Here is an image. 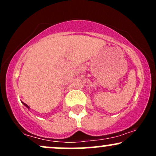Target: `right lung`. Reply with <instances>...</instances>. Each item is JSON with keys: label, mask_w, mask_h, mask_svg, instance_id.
<instances>
[{"label": "right lung", "mask_w": 156, "mask_h": 156, "mask_svg": "<svg viewBox=\"0 0 156 156\" xmlns=\"http://www.w3.org/2000/svg\"><path fill=\"white\" fill-rule=\"evenodd\" d=\"M22 103H23V104L25 105V106H26V107H27V108H28V109H29V108H29V106H28V105H27V104H26V103H23V102H22Z\"/></svg>", "instance_id": "1"}]
</instances>
